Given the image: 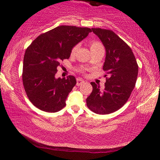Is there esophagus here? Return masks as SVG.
Masks as SVG:
<instances>
[{
  "label": "esophagus",
  "mask_w": 160,
  "mask_h": 160,
  "mask_svg": "<svg viewBox=\"0 0 160 160\" xmlns=\"http://www.w3.org/2000/svg\"><path fill=\"white\" fill-rule=\"evenodd\" d=\"M84 82V81L83 80L82 78H78L77 79H76V85H77V86H80V85H82Z\"/></svg>",
  "instance_id": "obj_1"
}]
</instances>
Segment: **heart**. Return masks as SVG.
<instances>
[{"label":"heart","mask_w":160,"mask_h":160,"mask_svg":"<svg viewBox=\"0 0 160 160\" xmlns=\"http://www.w3.org/2000/svg\"><path fill=\"white\" fill-rule=\"evenodd\" d=\"M98 47H102V44L100 42H98V41H92V42H91L90 49H92V48ZM77 49H78L77 46H75V47H73V49H72V50H71V55H73V54L76 53V50H77Z\"/></svg>","instance_id":"heart-1"}]
</instances>
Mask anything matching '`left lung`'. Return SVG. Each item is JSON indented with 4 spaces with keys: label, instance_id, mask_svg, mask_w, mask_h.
<instances>
[{
    "label": "left lung",
    "instance_id": "8db88e82",
    "mask_svg": "<svg viewBox=\"0 0 160 160\" xmlns=\"http://www.w3.org/2000/svg\"><path fill=\"white\" fill-rule=\"evenodd\" d=\"M92 30L106 48L102 69L109 77L102 91L95 82H91L92 92L87 98V105L94 113L108 114L119 110L128 101L135 86L138 65L131 48L114 32L101 28Z\"/></svg>",
    "mask_w": 160,
    "mask_h": 160
}]
</instances>
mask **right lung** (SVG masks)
I'll return each instance as SVG.
<instances>
[{"instance_id":"right-lung-1","label":"right lung","mask_w":160,"mask_h":160,"mask_svg":"<svg viewBox=\"0 0 160 160\" xmlns=\"http://www.w3.org/2000/svg\"><path fill=\"white\" fill-rule=\"evenodd\" d=\"M90 32L88 28L58 26L37 37L27 48L23 60V85L30 101L38 109L52 113L65 106L76 80L73 76L56 78L58 67Z\"/></svg>"}]
</instances>
